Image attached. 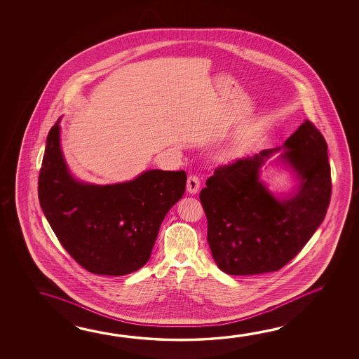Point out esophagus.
Segmentation results:
<instances>
[{"label": "esophagus", "instance_id": "esophagus-1", "mask_svg": "<svg viewBox=\"0 0 359 359\" xmlns=\"http://www.w3.org/2000/svg\"><path fill=\"white\" fill-rule=\"evenodd\" d=\"M200 189V179L196 175H190L187 182V190L190 194H196Z\"/></svg>", "mask_w": 359, "mask_h": 359}]
</instances>
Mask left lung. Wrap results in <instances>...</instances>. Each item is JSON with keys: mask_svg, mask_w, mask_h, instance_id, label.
<instances>
[{"mask_svg": "<svg viewBox=\"0 0 359 359\" xmlns=\"http://www.w3.org/2000/svg\"><path fill=\"white\" fill-rule=\"evenodd\" d=\"M282 147L279 160L299 177L292 198L276 199L259 180L262 165L280 147L219 166L200 191L212 258L226 274L279 271L304 248L327 214L332 179L322 133L306 120Z\"/></svg>", "mask_w": 359, "mask_h": 359, "instance_id": "left-lung-1", "label": "left lung"}]
</instances>
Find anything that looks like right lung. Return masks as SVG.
<instances>
[{
    "instance_id": "add662e5",
    "label": "right lung",
    "mask_w": 359,
    "mask_h": 359,
    "mask_svg": "<svg viewBox=\"0 0 359 359\" xmlns=\"http://www.w3.org/2000/svg\"><path fill=\"white\" fill-rule=\"evenodd\" d=\"M187 187V172L149 170L131 182L91 185L71 175L59 121L48 133L39 175L42 212L61 245L86 271L125 276L150 259L160 225Z\"/></svg>"
}]
</instances>
